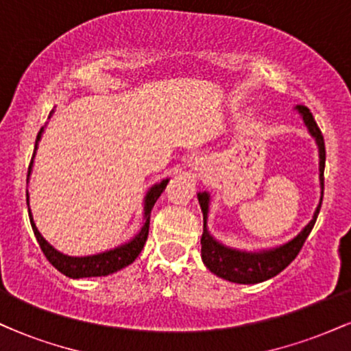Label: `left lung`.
I'll return each mask as SVG.
<instances>
[{
  "instance_id": "8db88e82",
  "label": "left lung",
  "mask_w": 351,
  "mask_h": 351,
  "mask_svg": "<svg viewBox=\"0 0 351 351\" xmlns=\"http://www.w3.org/2000/svg\"><path fill=\"white\" fill-rule=\"evenodd\" d=\"M297 110L304 119L307 125L310 135L315 138L318 145V153H320V184H322V198H324V170H325V142L324 135H322L320 128L313 119L312 112L305 106H297ZM320 203L315 209L312 221L304 228V231L299 236L293 237L287 244L279 245V247L269 249V251L261 252H241L236 249H229L226 245L219 244L216 239L209 236L206 229V217H208V204L209 195L208 193H198V201L201 211L204 217V228L203 236H201V257L203 263L213 274H216L221 279H226L229 282H236V284H257V282H264L277 274L284 271L289 264L292 263L300 252L302 245L307 239L310 231H312L313 224H315L318 213L322 206Z\"/></svg>"
}]
</instances>
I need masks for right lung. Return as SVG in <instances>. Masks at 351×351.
<instances>
[{
	"label": "right lung",
	"instance_id": "obj_1",
	"mask_svg": "<svg viewBox=\"0 0 351 351\" xmlns=\"http://www.w3.org/2000/svg\"><path fill=\"white\" fill-rule=\"evenodd\" d=\"M41 134H43V128L38 134L36 148H38V142L39 138H41ZM31 163H33V160H31ZM29 173H31V165H29ZM29 173H27V176H29ZM167 184H168V180H163L162 183L155 184V186H152L150 191H148L147 198H145V224L142 231H140L138 234L130 241V243L119 245V247L112 249V251L100 252V254H95V256H87V257L66 256V254H60L59 251H56V249L41 236V232H39L38 228H36L33 215H31V209H29L31 226H33L34 236L36 239H38L39 245H41V251L44 252V256H46L47 261H49V263L54 265L59 272H62L64 276L71 277V279L108 276V274H114L117 271H120V269L127 267V265L134 263L136 257H138V254L142 252L143 245L147 243L148 228H150V213L153 206H155L156 199L160 198V195H162L165 188H167ZM26 199L27 203H29V196L27 195H26Z\"/></svg>",
	"mask_w": 351,
	"mask_h": 351
}]
</instances>
